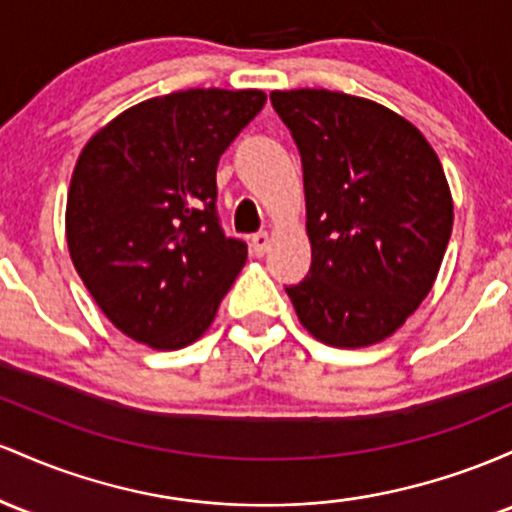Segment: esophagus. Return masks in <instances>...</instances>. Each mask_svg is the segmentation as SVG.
Masks as SVG:
<instances>
[{"label": "esophagus", "instance_id": "34e87169", "mask_svg": "<svg viewBox=\"0 0 512 512\" xmlns=\"http://www.w3.org/2000/svg\"><path fill=\"white\" fill-rule=\"evenodd\" d=\"M268 249V234L266 232H258L251 237V251H254V256H263Z\"/></svg>", "mask_w": 512, "mask_h": 512}]
</instances>
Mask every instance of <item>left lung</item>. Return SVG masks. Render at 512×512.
Wrapping results in <instances>:
<instances>
[{"label":"left lung","mask_w":512,"mask_h":512,"mask_svg":"<svg viewBox=\"0 0 512 512\" xmlns=\"http://www.w3.org/2000/svg\"><path fill=\"white\" fill-rule=\"evenodd\" d=\"M302 157L312 268L285 287L333 348L384 341L421 307L452 234L445 171L416 125L329 89L273 91Z\"/></svg>","instance_id":"obj_1"}]
</instances>
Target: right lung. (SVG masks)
Instances as JSON below:
<instances>
[{"label": "right lung", "instance_id": "obj_1", "mask_svg": "<svg viewBox=\"0 0 512 512\" xmlns=\"http://www.w3.org/2000/svg\"><path fill=\"white\" fill-rule=\"evenodd\" d=\"M266 103L258 89L147 99L86 142L67 193V246L108 321L157 350L210 329L246 263L217 220V162Z\"/></svg>", "mask_w": 512, "mask_h": 512}]
</instances>
